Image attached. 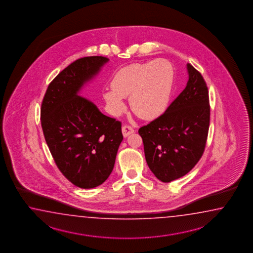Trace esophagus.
Instances as JSON below:
<instances>
[{
  "label": "esophagus",
  "instance_id": "34e87169",
  "mask_svg": "<svg viewBox=\"0 0 253 253\" xmlns=\"http://www.w3.org/2000/svg\"><path fill=\"white\" fill-rule=\"evenodd\" d=\"M122 133H123L124 137H127L129 134L134 133V129L132 128L130 126H124L122 127Z\"/></svg>",
  "mask_w": 253,
  "mask_h": 253
}]
</instances>
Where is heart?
Returning a JSON list of instances; mask_svg holds the SVG:
<instances>
[{"instance_id": "obj_1", "label": "heart", "mask_w": 253, "mask_h": 253, "mask_svg": "<svg viewBox=\"0 0 253 253\" xmlns=\"http://www.w3.org/2000/svg\"><path fill=\"white\" fill-rule=\"evenodd\" d=\"M174 72L166 59L133 63L118 70L111 87L102 91L110 113L119 116L126 108L124 97L134 114L143 119H154L167 109L172 93Z\"/></svg>"}]
</instances>
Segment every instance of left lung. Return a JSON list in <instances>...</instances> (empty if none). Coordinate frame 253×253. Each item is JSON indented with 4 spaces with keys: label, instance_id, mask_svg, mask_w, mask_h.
Returning a JSON list of instances; mask_svg holds the SVG:
<instances>
[{
    "label": "left lung",
    "instance_id": "8db88e82",
    "mask_svg": "<svg viewBox=\"0 0 253 253\" xmlns=\"http://www.w3.org/2000/svg\"><path fill=\"white\" fill-rule=\"evenodd\" d=\"M185 88L166 112L138 130L145 160L156 177L169 183L185 175L205 151L210 125L209 92L203 76L186 65Z\"/></svg>",
    "mask_w": 253,
    "mask_h": 253
}]
</instances>
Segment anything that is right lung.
Instances as JSON below:
<instances>
[{
	"instance_id": "1",
	"label": "right lung",
	"mask_w": 253,
	"mask_h": 253,
	"mask_svg": "<svg viewBox=\"0 0 253 253\" xmlns=\"http://www.w3.org/2000/svg\"><path fill=\"white\" fill-rule=\"evenodd\" d=\"M108 61L102 56L77 59L50 82L42 104L48 149L60 172L80 188H94L108 179L123 140L121 123L81 96Z\"/></svg>"
}]
</instances>
